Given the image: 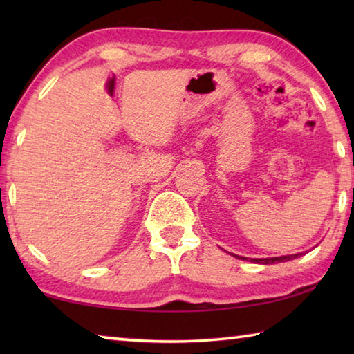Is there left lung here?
Masks as SVG:
<instances>
[{"instance_id": "8db88e82", "label": "left lung", "mask_w": 354, "mask_h": 354, "mask_svg": "<svg viewBox=\"0 0 354 354\" xmlns=\"http://www.w3.org/2000/svg\"><path fill=\"white\" fill-rule=\"evenodd\" d=\"M237 259H247V257L242 256H236ZM298 254H289V256H279V257H263V259H250L251 262L256 263H278V262H286V261H292L297 259Z\"/></svg>"}]
</instances>
